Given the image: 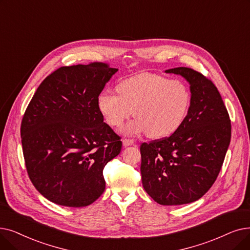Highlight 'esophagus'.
Here are the masks:
<instances>
[{
	"label": "esophagus",
	"instance_id": "obj_1",
	"mask_svg": "<svg viewBox=\"0 0 250 250\" xmlns=\"http://www.w3.org/2000/svg\"><path fill=\"white\" fill-rule=\"evenodd\" d=\"M134 142H135V141L132 140V139H124V140H123V144H124L125 147L134 145Z\"/></svg>",
	"mask_w": 250,
	"mask_h": 250
}]
</instances>
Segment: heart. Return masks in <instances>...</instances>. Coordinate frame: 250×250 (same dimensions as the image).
<instances>
[{
    "mask_svg": "<svg viewBox=\"0 0 250 250\" xmlns=\"http://www.w3.org/2000/svg\"><path fill=\"white\" fill-rule=\"evenodd\" d=\"M116 89L118 95L102 91L97 106L113 127H121L134 113L136 118L125 126L129 135L147 132L153 139L168 137L185 121L191 104L185 83L160 74H138L119 83Z\"/></svg>",
    "mask_w": 250,
    "mask_h": 250,
    "instance_id": "heart-1",
    "label": "heart"
}]
</instances>
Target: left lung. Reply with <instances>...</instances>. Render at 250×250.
Listing matches in <instances>:
<instances>
[{"label": "left lung", "mask_w": 250, "mask_h": 250, "mask_svg": "<svg viewBox=\"0 0 250 250\" xmlns=\"http://www.w3.org/2000/svg\"><path fill=\"white\" fill-rule=\"evenodd\" d=\"M190 83L185 121L169 137L142 143L141 175L145 191L161 205L201 198L213 185L231 140V121L214 83L196 70L177 67Z\"/></svg>", "instance_id": "obj_1"}]
</instances>
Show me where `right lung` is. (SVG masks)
I'll return each mask as SVG.
<instances>
[{
	"mask_svg": "<svg viewBox=\"0 0 250 250\" xmlns=\"http://www.w3.org/2000/svg\"><path fill=\"white\" fill-rule=\"evenodd\" d=\"M117 70L102 62L60 67L30 100L21 143L28 177L48 200L83 208L104 192L103 169L123 142L104 123L97 98Z\"/></svg>",
	"mask_w": 250,
	"mask_h": 250,
	"instance_id": "right-lung-1",
	"label": "right lung"
}]
</instances>
